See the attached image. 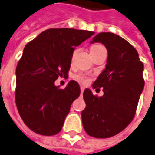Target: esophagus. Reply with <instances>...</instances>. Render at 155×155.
<instances>
[{"mask_svg": "<svg viewBox=\"0 0 155 155\" xmlns=\"http://www.w3.org/2000/svg\"><path fill=\"white\" fill-rule=\"evenodd\" d=\"M84 90H85V88H84L83 86H81V93H83Z\"/></svg>", "mask_w": 155, "mask_h": 155, "instance_id": "34e87169", "label": "esophagus"}]
</instances>
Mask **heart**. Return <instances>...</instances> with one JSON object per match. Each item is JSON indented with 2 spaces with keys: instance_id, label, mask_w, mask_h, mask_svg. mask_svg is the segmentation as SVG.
<instances>
[{
  "instance_id": "heart-1",
  "label": "heart",
  "mask_w": 155,
  "mask_h": 155,
  "mask_svg": "<svg viewBox=\"0 0 155 155\" xmlns=\"http://www.w3.org/2000/svg\"><path fill=\"white\" fill-rule=\"evenodd\" d=\"M103 49H105V48L102 45H98V44L93 45L91 48V54H93V53H95V52H97V51ZM74 79L77 81H79L80 83H82V84H86V83L89 82V78L87 77L86 74H79L74 76Z\"/></svg>"
}]
</instances>
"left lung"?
Wrapping results in <instances>:
<instances>
[{
	"mask_svg": "<svg viewBox=\"0 0 155 155\" xmlns=\"http://www.w3.org/2000/svg\"><path fill=\"white\" fill-rule=\"evenodd\" d=\"M94 42L104 44L108 52L106 68L92 85L96 91L103 88L104 95L97 97L89 89L84 91L86 107L81 120L88 135L106 138L122 131L133 120L145 86L144 64L136 49L117 35L99 33Z\"/></svg>",
	"mask_w": 155,
	"mask_h": 155,
	"instance_id": "obj_1",
	"label": "left lung"
}]
</instances>
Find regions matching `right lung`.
<instances>
[{
	"label": "right lung",
	"mask_w": 155,
	"mask_h": 155,
	"mask_svg": "<svg viewBox=\"0 0 155 155\" xmlns=\"http://www.w3.org/2000/svg\"><path fill=\"white\" fill-rule=\"evenodd\" d=\"M94 34L51 28L25 45L16 69L15 99L20 117L34 132L53 136L61 130L81 89L74 80L64 90L55 85V81L68 76L75 47Z\"/></svg>",
	"instance_id": "obj_1"
}]
</instances>
